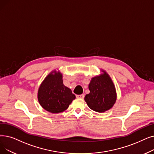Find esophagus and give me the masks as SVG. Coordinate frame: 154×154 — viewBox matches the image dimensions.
<instances>
[{
  "instance_id": "esophagus-1",
  "label": "esophagus",
  "mask_w": 154,
  "mask_h": 154,
  "mask_svg": "<svg viewBox=\"0 0 154 154\" xmlns=\"http://www.w3.org/2000/svg\"><path fill=\"white\" fill-rule=\"evenodd\" d=\"M76 97L77 98H81V99H83L84 97V94H80V95H77Z\"/></svg>"
}]
</instances>
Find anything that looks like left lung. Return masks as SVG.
Here are the masks:
<instances>
[{
  "instance_id": "obj_1",
  "label": "left lung",
  "mask_w": 154,
  "mask_h": 154,
  "mask_svg": "<svg viewBox=\"0 0 154 154\" xmlns=\"http://www.w3.org/2000/svg\"><path fill=\"white\" fill-rule=\"evenodd\" d=\"M90 93L85 96V101L89 108L99 112L111 109L114 105L116 94L111 79L104 72V74L92 79L89 85Z\"/></svg>"
}]
</instances>
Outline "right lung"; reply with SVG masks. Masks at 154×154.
<instances>
[{
	"label": "right lung",
	"mask_w": 154,
	"mask_h": 154,
	"mask_svg": "<svg viewBox=\"0 0 154 154\" xmlns=\"http://www.w3.org/2000/svg\"><path fill=\"white\" fill-rule=\"evenodd\" d=\"M75 96L71 89L63 85L62 75L60 72L53 74L51 73L40 85L38 99L43 108L52 113L64 111Z\"/></svg>",
	"instance_id": "obj_1"
}]
</instances>
